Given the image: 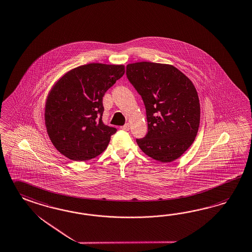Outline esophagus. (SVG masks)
Masks as SVG:
<instances>
[{
    "label": "esophagus",
    "mask_w": 252,
    "mask_h": 252,
    "mask_svg": "<svg viewBox=\"0 0 252 252\" xmlns=\"http://www.w3.org/2000/svg\"><path fill=\"white\" fill-rule=\"evenodd\" d=\"M123 130H129V123H127V124H125V125H123L121 127Z\"/></svg>",
    "instance_id": "obj_1"
}]
</instances>
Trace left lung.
I'll list each match as a JSON object with an SVG mask.
<instances>
[{
    "label": "left lung",
    "instance_id": "left-lung-1",
    "mask_svg": "<svg viewBox=\"0 0 252 252\" xmlns=\"http://www.w3.org/2000/svg\"><path fill=\"white\" fill-rule=\"evenodd\" d=\"M126 74L146 109L148 132L136 140L139 147L156 161L178 159L194 142L200 123L193 82L174 65L146 61L127 65Z\"/></svg>",
    "mask_w": 252,
    "mask_h": 252
}]
</instances>
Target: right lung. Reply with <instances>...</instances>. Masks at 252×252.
I'll list each match as a JSON object with an SVG mask.
<instances>
[{
    "mask_svg": "<svg viewBox=\"0 0 252 252\" xmlns=\"http://www.w3.org/2000/svg\"><path fill=\"white\" fill-rule=\"evenodd\" d=\"M124 73V65L91 63L66 72L52 87L45 101V127L60 154L89 161L108 147L117 129L102 122V97Z\"/></svg>",
    "mask_w": 252,
    "mask_h": 252,
    "instance_id": "1",
    "label": "right lung"
}]
</instances>
